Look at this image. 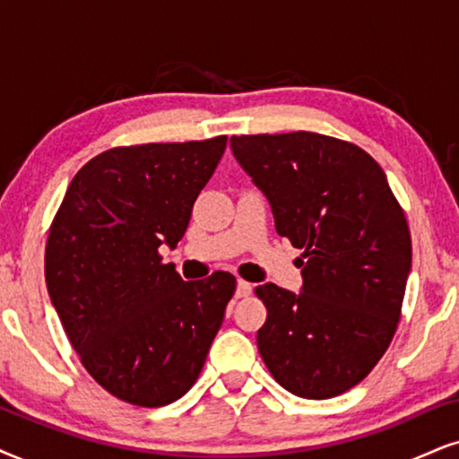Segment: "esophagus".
<instances>
[{"label": "esophagus", "mask_w": 459, "mask_h": 459, "mask_svg": "<svg viewBox=\"0 0 459 459\" xmlns=\"http://www.w3.org/2000/svg\"><path fill=\"white\" fill-rule=\"evenodd\" d=\"M249 294H252V283L246 280L237 281V299H246Z\"/></svg>", "instance_id": "1"}]
</instances>
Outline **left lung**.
<instances>
[{
  "label": "left lung",
  "mask_w": 459,
  "mask_h": 459,
  "mask_svg": "<svg viewBox=\"0 0 459 459\" xmlns=\"http://www.w3.org/2000/svg\"><path fill=\"white\" fill-rule=\"evenodd\" d=\"M271 203L275 230L303 249V290L256 288V343L294 396H339L379 362L398 328L411 271L407 216L373 156L311 131L230 137Z\"/></svg>",
  "instance_id": "8db88e82"
}]
</instances>
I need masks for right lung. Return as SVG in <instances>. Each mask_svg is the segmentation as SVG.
<instances>
[{
  "label": "right lung",
  "instance_id": "right-lung-1",
  "mask_svg": "<svg viewBox=\"0 0 459 459\" xmlns=\"http://www.w3.org/2000/svg\"><path fill=\"white\" fill-rule=\"evenodd\" d=\"M226 135L139 143L75 173L46 241L44 273L69 343L92 379L135 407H162L199 379L237 280L184 281L160 246L186 233Z\"/></svg>",
  "mask_w": 459,
  "mask_h": 459
}]
</instances>
